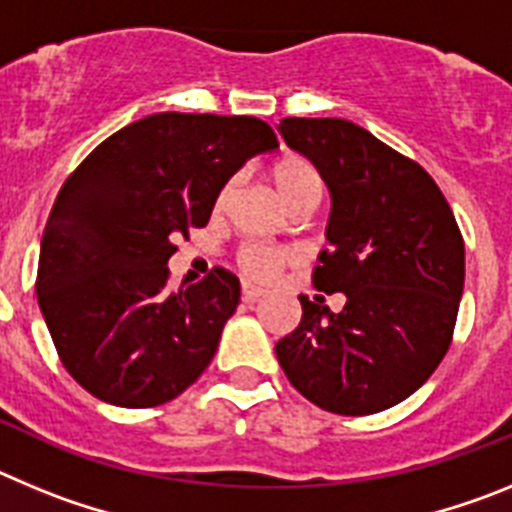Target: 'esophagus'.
I'll return each mask as SVG.
<instances>
[{"instance_id": "1", "label": "esophagus", "mask_w": 512, "mask_h": 512, "mask_svg": "<svg viewBox=\"0 0 512 512\" xmlns=\"http://www.w3.org/2000/svg\"><path fill=\"white\" fill-rule=\"evenodd\" d=\"M241 297H243V302H248V305H253V302L261 300V297H264V289L253 287V284H243V287H241Z\"/></svg>"}]
</instances>
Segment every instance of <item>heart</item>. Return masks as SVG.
I'll return each mask as SVG.
<instances>
[{"instance_id": "heart-1", "label": "heart", "mask_w": 512, "mask_h": 512, "mask_svg": "<svg viewBox=\"0 0 512 512\" xmlns=\"http://www.w3.org/2000/svg\"><path fill=\"white\" fill-rule=\"evenodd\" d=\"M271 182L277 187L279 197L287 202L289 207L302 205V202H318L320 192H323V176H320L318 166L312 164L310 158L305 156H284L279 158L277 164L271 166ZM235 194V179H228V182L220 187L215 197V215L228 210L230 200ZM295 259V253L287 251V248L269 246V243L259 241H246L238 251H235V266L241 269L243 277L248 279H271L279 269Z\"/></svg>"}]
</instances>
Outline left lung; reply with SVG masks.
Returning a JSON list of instances; mask_svg holds the SVG:
<instances>
[{
	"label": "left lung",
	"mask_w": 512,
	"mask_h": 512,
	"mask_svg": "<svg viewBox=\"0 0 512 512\" xmlns=\"http://www.w3.org/2000/svg\"><path fill=\"white\" fill-rule=\"evenodd\" d=\"M289 148L318 166L333 197L312 269L330 312L300 295L302 320L277 359L302 397L336 415H372L413 395L454 338L464 238L449 202L413 158L338 117H284Z\"/></svg>",
	"instance_id": "left-lung-1"
}]
</instances>
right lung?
<instances>
[{
  "label": "right lung",
  "instance_id": "right-lung-1",
  "mask_svg": "<svg viewBox=\"0 0 512 512\" xmlns=\"http://www.w3.org/2000/svg\"><path fill=\"white\" fill-rule=\"evenodd\" d=\"M279 140L259 117L158 112L102 140L63 182L40 243L38 305L66 372L97 400L156 408L210 366L241 284L223 266L169 289L176 241Z\"/></svg>",
  "mask_w": 512,
  "mask_h": 512
}]
</instances>
